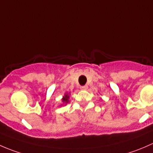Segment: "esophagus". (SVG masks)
Here are the masks:
<instances>
[{
  "instance_id": "esophagus-1",
  "label": "esophagus",
  "mask_w": 153,
  "mask_h": 153,
  "mask_svg": "<svg viewBox=\"0 0 153 153\" xmlns=\"http://www.w3.org/2000/svg\"><path fill=\"white\" fill-rule=\"evenodd\" d=\"M88 88V87L87 85H84V86H81V87H80V89L81 90H83V91H86V90H87Z\"/></svg>"
}]
</instances>
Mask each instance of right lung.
Instances as JSON below:
<instances>
[{"mask_svg": "<svg viewBox=\"0 0 153 153\" xmlns=\"http://www.w3.org/2000/svg\"><path fill=\"white\" fill-rule=\"evenodd\" d=\"M69 95L68 94H67V93H66V94H65V96H64L63 97V98H62V102H63V103H68V100H69Z\"/></svg>", "mask_w": 153, "mask_h": 153, "instance_id": "1", "label": "right lung"}]
</instances>
